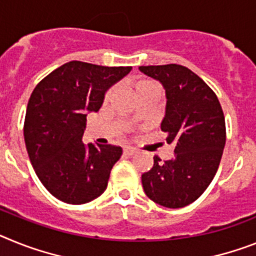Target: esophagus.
<instances>
[{
	"label": "esophagus",
	"mask_w": 256,
	"mask_h": 256,
	"mask_svg": "<svg viewBox=\"0 0 256 256\" xmlns=\"http://www.w3.org/2000/svg\"><path fill=\"white\" fill-rule=\"evenodd\" d=\"M124 154H128V156H132V154H136V150H135V148H132V147H126L124 150Z\"/></svg>",
	"instance_id": "34e87169"
}]
</instances>
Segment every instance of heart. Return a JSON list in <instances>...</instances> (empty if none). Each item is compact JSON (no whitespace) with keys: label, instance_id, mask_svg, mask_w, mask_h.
<instances>
[{"label":"heart","instance_id":"b5f03b06","mask_svg":"<svg viewBox=\"0 0 256 256\" xmlns=\"http://www.w3.org/2000/svg\"><path fill=\"white\" fill-rule=\"evenodd\" d=\"M154 86H158L152 80H140L136 84H135V90H136V94L140 91H143V90H147V88H151V87H154ZM112 94V90H109L108 92H106V98H109Z\"/></svg>","mask_w":256,"mask_h":256}]
</instances>
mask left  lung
Returning a JSON list of instances; mask_svg holds the SVG:
<instances>
[{
  "label": "left lung",
  "instance_id": "1",
  "mask_svg": "<svg viewBox=\"0 0 256 256\" xmlns=\"http://www.w3.org/2000/svg\"><path fill=\"white\" fill-rule=\"evenodd\" d=\"M139 70L164 86L166 110L161 130L169 144H176L172 160L161 162L154 156L142 184L154 203L182 208L204 192L218 172L226 140L224 113L216 94L190 68L169 64Z\"/></svg>",
  "mask_w": 256,
  "mask_h": 256
}]
</instances>
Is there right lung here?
Here are the masks:
<instances>
[{
	"instance_id": "right-lung-1",
	"label": "right lung",
	"mask_w": 256,
	"mask_h": 256,
	"mask_svg": "<svg viewBox=\"0 0 256 256\" xmlns=\"http://www.w3.org/2000/svg\"><path fill=\"white\" fill-rule=\"evenodd\" d=\"M132 66H98L70 61L38 82L26 112V148L36 176L52 195L84 204L102 194L122 148L84 144L88 112H98L105 91Z\"/></svg>"
}]
</instances>
